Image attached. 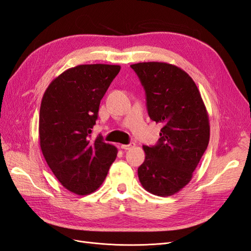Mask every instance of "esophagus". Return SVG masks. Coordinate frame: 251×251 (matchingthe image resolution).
Listing matches in <instances>:
<instances>
[{
  "label": "esophagus",
  "mask_w": 251,
  "mask_h": 251,
  "mask_svg": "<svg viewBox=\"0 0 251 251\" xmlns=\"http://www.w3.org/2000/svg\"><path fill=\"white\" fill-rule=\"evenodd\" d=\"M135 147V143L134 142H131V143H128V144H123V146H121V149L123 150H131V149H133Z\"/></svg>",
  "instance_id": "1"
}]
</instances>
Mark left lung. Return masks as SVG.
I'll use <instances>...</instances> for the list:
<instances>
[{
	"instance_id": "left-lung-1",
	"label": "left lung",
	"mask_w": 251,
	"mask_h": 251,
	"mask_svg": "<svg viewBox=\"0 0 251 251\" xmlns=\"http://www.w3.org/2000/svg\"><path fill=\"white\" fill-rule=\"evenodd\" d=\"M131 67L146 90L150 118L163 126L156 146H143L139 181L151 194L172 196L188 184L207 149L208 114L195 81L181 68L159 62Z\"/></svg>"
}]
</instances>
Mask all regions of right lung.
<instances>
[{"label": "right lung", "instance_id": "add662e5", "mask_svg": "<svg viewBox=\"0 0 251 251\" xmlns=\"http://www.w3.org/2000/svg\"><path fill=\"white\" fill-rule=\"evenodd\" d=\"M120 71L118 65H78L45 91L40 110V144L52 173L76 195L95 192L107 177L117 149L100 135L91 139L100 100Z\"/></svg>", "mask_w": 251, "mask_h": 251}]
</instances>
